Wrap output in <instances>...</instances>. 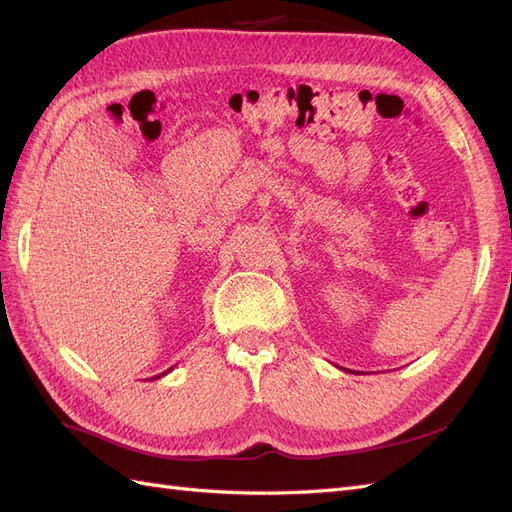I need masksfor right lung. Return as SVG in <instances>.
Wrapping results in <instances>:
<instances>
[{
    "mask_svg": "<svg viewBox=\"0 0 512 512\" xmlns=\"http://www.w3.org/2000/svg\"><path fill=\"white\" fill-rule=\"evenodd\" d=\"M168 371H170V369H168ZM162 376H164V374H162ZM156 378H160V376H156Z\"/></svg>",
    "mask_w": 512,
    "mask_h": 512,
    "instance_id": "obj_1",
    "label": "right lung"
}]
</instances>
